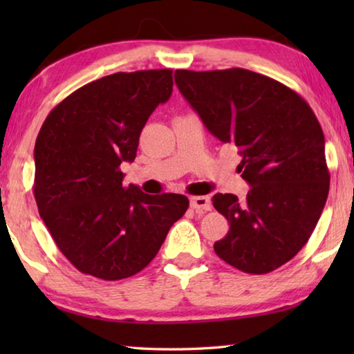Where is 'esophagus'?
Here are the masks:
<instances>
[{"instance_id": "1", "label": "esophagus", "mask_w": 354, "mask_h": 354, "mask_svg": "<svg viewBox=\"0 0 354 354\" xmlns=\"http://www.w3.org/2000/svg\"><path fill=\"white\" fill-rule=\"evenodd\" d=\"M190 207L195 209V211H211L212 205L209 196H192Z\"/></svg>"}]
</instances>
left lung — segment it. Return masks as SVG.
Segmentation results:
<instances>
[{
    "instance_id": "1",
    "label": "left lung",
    "mask_w": 354,
    "mask_h": 354,
    "mask_svg": "<svg viewBox=\"0 0 354 354\" xmlns=\"http://www.w3.org/2000/svg\"><path fill=\"white\" fill-rule=\"evenodd\" d=\"M175 82L209 133L237 147L251 185L245 201L214 195L230 221L215 253L245 273L277 270L306 245L328 198L319 120L292 88L245 68L176 70Z\"/></svg>"
}]
</instances>
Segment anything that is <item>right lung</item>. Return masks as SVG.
Returning <instances> with one entry per match:
<instances>
[{
  "mask_svg": "<svg viewBox=\"0 0 354 354\" xmlns=\"http://www.w3.org/2000/svg\"><path fill=\"white\" fill-rule=\"evenodd\" d=\"M173 71L113 73L48 113L35 140L34 196L53 241L81 273L129 278L158 254L187 196L123 185L148 117L170 98Z\"/></svg>",
  "mask_w": 354,
  "mask_h": 354,
  "instance_id": "1",
  "label": "right lung"
}]
</instances>
